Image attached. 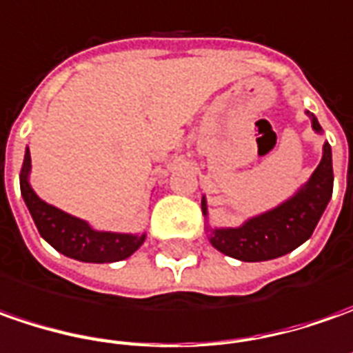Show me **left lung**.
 I'll return each mask as SVG.
<instances>
[{
  "label": "left lung",
  "mask_w": 353,
  "mask_h": 353,
  "mask_svg": "<svg viewBox=\"0 0 353 353\" xmlns=\"http://www.w3.org/2000/svg\"><path fill=\"white\" fill-rule=\"evenodd\" d=\"M312 128L321 132L316 117L309 113ZM334 174L330 144L324 142V152L319 168L285 203L268 213L250 219L238 228H211L209 242L219 252L242 261H265L285 256L309 240L316 223L332 197ZM201 209L207 214V201L203 197Z\"/></svg>",
  "instance_id": "1"
}]
</instances>
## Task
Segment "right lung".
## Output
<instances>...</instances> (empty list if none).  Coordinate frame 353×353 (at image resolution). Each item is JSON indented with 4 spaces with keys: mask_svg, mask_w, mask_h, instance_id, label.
Segmentation results:
<instances>
[{
    "mask_svg": "<svg viewBox=\"0 0 353 353\" xmlns=\"http://www.w3.org/2000/svg\"><path fill=\"white\" fill-rule=\"evenodd\" d=\"M31 154L27 150L21 168V195L29 207L34 225L41 236L60 254L79 261L105 263L121 261L134 254L144 242V234H117V232H97L85 221L56 209L39 199V195L29 185Z\"/></svg>",
    "mask_w": 353,
    "mask_h": 353,
    "instance_id": "obj_1",
    "label": "right lung"
}]
</instances>
